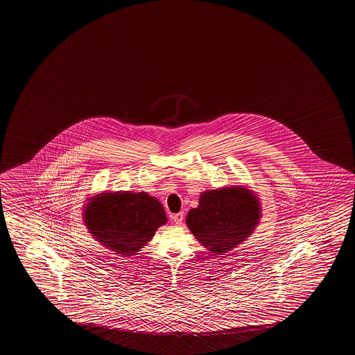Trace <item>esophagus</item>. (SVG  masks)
Returning <instances> with one entry per match:
<instances>
[{
	"instance_id": "34e87169",
	"label": "esophagus",
	"mask_w": 355,
	"mask_h": 355,
	"mask_svg": "<svg viewBox=\"0 0 355 355\" xmlns=\"http://www.w3.org/2000/svg\"><path fill=\"white\" fill-rule=\"evenodd\" d=\"M183 218H184V213L183 211H180V213H177V214L173 215L172 216V219L175 221L177 225H180L182 224V221H183Z\"/></svg>"
}]
</instances>
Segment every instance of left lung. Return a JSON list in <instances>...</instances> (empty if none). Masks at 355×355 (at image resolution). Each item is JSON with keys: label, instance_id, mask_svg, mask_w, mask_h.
<instances>
[{"label": "left lung", "instance_id": "left-lung-1", "mask_svg": "<svg viewBox=\"0 0 355 355\" xmlns=\"http://www.w3.org/2000/svg\"><path fill=\"white\" fill-rule=\"evenodd\" d=\"M260 219V204L244 187L202 193L198 208L189 210L187 225L210 252L221 254L243 243Z\"/></svg>", "mask_w": 355, "mask_h": 355}]
</instances>
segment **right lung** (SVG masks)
<instances>
[{"instance_id":"right-lung-1","label":"right lung","mask_w":355,"mask_h":355,"mask_svg":"<svg viewBox=\"0 0 355 355\" xmlns=\"http://www.w3.org/2000/svg\"><path fill=\"white\" fill-rule=\"evenodd\" d=\"M84 215L94 238L121 255L140 251L167 221L161 203L144 192L104 193Z\"/></svg>"}]
</instances>
